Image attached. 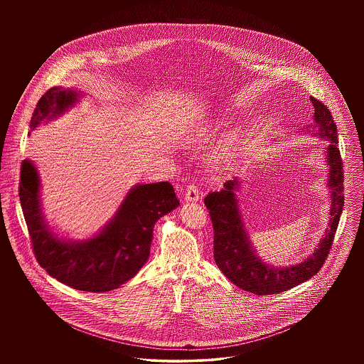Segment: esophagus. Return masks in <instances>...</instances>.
<instances>
[{
  "mask_svg": "<svg viewBox=\"0 0 364 364\" xmlns=\"http://www.w3.org/2000/svg\"><path fill=\"white\" fill-rule=\"evenodd\" d=\"M200 199V191L198 190V187L195 184H190L186 188V200L187 202H196Z\"/></svg>",
  "mask_w": 364,
  "mask_h": 364,
  "instance_id": "esophagus-1",
  "label": "esophagus"
}]
</instances>
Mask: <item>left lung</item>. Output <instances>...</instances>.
<instances>
[{
    "label": "left lung",
    "mask_w": 364,
    "mask_h": 364,
    "mask_svg": "<svg viewBox=\"0 0 364 364\" xmlns=\"http://www.w3.org/2000/svg\"><path fill=\"white\" fill-rule=\"evenodd\" d=\"M310 102L315 109V124L311 128L316 127L319 135L329 140L326 159L329 166L328 187L331 192L329 228L312 255L288 267L269 266L259 259L242 226L235 195V191L239 188L237 178L226 181L223 190L210 192L205 198V206L214 229V260L224 276L242 291L259 296L288 291L315 276L329 255L344 206V169L337 147V127L328 106L314 97H310Z\"/></svg>",
    "instance_id": "obj_1"
}]
</instances>
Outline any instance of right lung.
Instances as JSON below:
<instances>
[{
    "instance_id": "1",
    "label": "right lung",
    "mask_w": 364,
    "mask_h": 364,
    "mask_svg": "<svg viewBox=\"0 0 364 364\" xmlns=\"http://www.w3.org/2000/svg\"><path fill=\"white\" fill-rule=\"evenodd\" d=\"M73 90L53 87L38 101L31 131L63 114L77 102ZM39 176L34 164L21 162L18 196L33 242L35 258L52 277L73 289L109 292L134 277L149 259L156 221L180 205L168 181L139 184L127 193L116 215L92 239H57L43 218Z\"/></svg>"
}]
</instances>
